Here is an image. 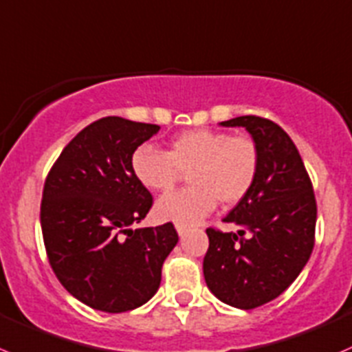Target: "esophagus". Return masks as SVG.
<instances>
[{"instance_id": "esophagus-1", "label": "esophagus", "mask_w": 352, "mask_h": 352, "mask_svg": "<svg viewBox=\"0 0 352 352\" xmlns=\"http://www.w3.org/2000/svg\"><path fill=\"white\" fill-rule=\"evenodd\" d=\"M176 231H177V234H179V236H184L188 232V228H186V226H177L176 224Z\"/></svg>"}]
</instances>
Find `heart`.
Masks as SVG:
<instances>
[{
	"label": "heart",
	"instance_id": "1",
	"mask_svg": "<svg viewBox=\"0 0 352 352\" xmlns=\"http://www.w3.org/2000/svg\"><path fill=\"white\" fill-rule=\"evenodd\" d=\"M131 169L142 186L151 191L173 190L181 173H188L190 188L175 191L155 204L159 221L193 226L207 217L221 200L241 201L252 191L260 169V152L246 135L197 128L179 133L164 152L142 145L131 157Z\"/></svg>",
	"mask_w": 352,
	"mask_h": 352
}]
</instances>
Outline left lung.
<instances>
[{
    "label": "left lung",
    "mask_w": 352,
    "mask_h": 352,
    "mask_svg": "<svg viewBox=\"0 0 352 352\" xmlns=\"http://www.w3.org/2000/svg\"><path fill=\"white\" fill-rule=\"evenodd\" d=\"M221 124L246 128L258 145L260 169L252 191L224 217L239 231L207 229L204 277L222 302L253 309L283 294L309 260L316 200L301 155L279 124L260 116Z\"/></svg>",
    "instance_id": "8db88e82"
}]
</instances>
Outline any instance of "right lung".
Returning <instances> with one entry per match:
<instances>
[{
  "mask_svg": "<svg viewBox=\"0 0 352 352\" xmlns=\"http://www.w3.org/2000/svg\"><path fill=\"white\" fill-rule=\"evenodd\" d=\"M157 124L107 116L83 128L46 177L41 228L53 272L69 294L106 313L145 305L177 243L173 222L131 229L152 195L131 169L133 152Z\"/></svg>",
  "mask_w": 352,
  "mask_h": 352,
  "instance_id": "obj_1",
  "label": "right lung"
}]
</instances>
